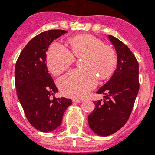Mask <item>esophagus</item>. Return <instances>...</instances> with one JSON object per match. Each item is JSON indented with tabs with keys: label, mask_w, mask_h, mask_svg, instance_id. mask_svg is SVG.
<instances>
[{
	"label": "esophagus",
	"mask_w": 155,
	"mask_h": 155,
	"mask_svg": "<svg viewBox=\"0 0 155 155\" xmlns=\"http://www.w3.org/2000/svg\"><path fill=\"white\" fill-rule=\"evenodd\" d=\"M72 101L73 102H75V103H81L83 102V100H81V99H73L72 100Z\"/></svg>",
	"instance_id": "1"
}]
</instances>
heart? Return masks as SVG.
<instances>
[{"label": "heart", "mask_w": 155, "mask_h": 155, "mask_svg": "<svg viewBox=\"0 0 155 155\" xmlns=\"http://www.w3.org/2000/svg\"><path fill=\"white\" fill-rule=\"evenodd\" d=\"M68 42L72 53L59 43L50 46L47 53V66L51 74L58 75L74 62V56L84 58L83 70L71 71L58 82L64 95L81 98L95 87L97 77L105 80L113 74L117 60L114 50L93 35H78Z\"/></svg>", "instance_id": "b5f03b06"}]
</instances>
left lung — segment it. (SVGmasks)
Returning a JSON list of instances; mask_svg holds the SVG:
<instances>
[{
	"label": "left lung",
	"mask_w": 155,
	"mask_h": 155,
	"mask_svg": "<svg viewBox=\"0 0 155 155\" xmlns=\"http://www.w3.org/2000/svg\"><path fill=\"white\" fill-rule=\"evenodd\" d=\"M117 54L116 69L111 78L97 94L104 100L94 101V111L88 116L91 130L100 136L117 132L129 119L138 94V63L133 53L123 42L109 35Z\"/></svg>",
	"instance_id": "8db88e82"
}]
</instances>
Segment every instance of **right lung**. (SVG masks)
Listing matches in <instances>:
<instances>
[{
  "label": "right lung",
  "instance_id": "add662e5",
  "mask_svg": "<svg viewBox=\"0 0 155 155\" xmlns=\"http://www.w3.org/2000/svg\"><path fill=\"white\" fill-rule=\"evenodd\" d=\"M68 32L52 29L32 38L24 47L15 66L17 97L25 115L35 129L50 132L60 126L71 99L55 98L58 92L46 66V51L53 40Z\"/></svg>",
  "mask_w": 155,
  "mask_h": 155
}]
</instances>
